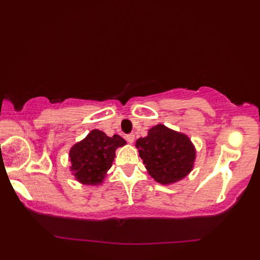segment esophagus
Masks as SVG:
<instances>
[{
	"instance_id": "1",
	"label": "esophagus",
	"mask_w": 260,
	"mask_h": 260,
	"mask_svg": "<svg viewBox=\"0 0 260 260\" xmlns=\"http://www.w3.org/2000/svg\"><path fill=\"white\" fill-rule=\"evenodd\" d=\"M126 141L129 143V144H133L134 141H135V135L134 134H129L126 136Z\"/></svg>"
}]
</instances>
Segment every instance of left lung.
I'll list each match as a JSON object with an SVG mask.
<instances>
[{
    "label": "left lung",
    "instance_id": "1",
    "mask_svg": "<svg viewBox=\"0 0 260 260\" xmlns=\"http://www.w3.org/2000/svg\"><path fill=\"white\" fill-rule=\"evenodd\" d=\"M148 174L162 185L183 180L194 168L196 146L181 132L157 124L135 144Z\"/></svg>",
    "mask_w": 260,
    "mask_h": 260
}]
</instances>
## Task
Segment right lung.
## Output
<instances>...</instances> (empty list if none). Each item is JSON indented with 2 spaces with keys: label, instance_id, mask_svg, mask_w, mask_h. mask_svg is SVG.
Masks as SVG:
<instances>
[{
  "label": "right lung",
  "instance_id": "1",
  "mask_svg": "<svg viewBox=\"0 0 260 260\" xmlns=\"http://www.w3.org/2000/svg\"><path fill=\"white\" fill-rule=\"evenodd\" d=\"M124 145L126 141L119 135L109 137L102 131L92 129L70 148L71 174L82 185H102L112 168L116 150Z\"/></svg>",
  "mask_w": 260,
  "mask_h": 260
}]
</instances>
